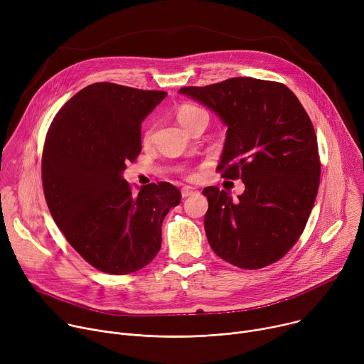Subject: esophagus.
<instances>
[{
	"mask_svg": "<svg viewBox=\"0 0 364 364\" xmlns=\"http://www.w3.org/2000/svg\"><path fill=\"white\" fill-rule=\"evenodd\" d=\"M181 192H182V197H183V198H188V197H192V195H197L200 191H198L197 188L188 186V185H186V186H183V188H182V191H181Z\"/></svg>",
	"mask_w": 364,
	"mask_h": 364,
	"instance_id": "obj_1",
	"label": "esophagus"
}]
</instances>
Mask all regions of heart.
Masks as SVG:
<instances>
[{"mask_svg":"<svg viewBox=\"0 0 364 364\" xmlns=\"http://www.w3.org/2000/svg\"><path fill=\"white\" fill-rule=\"evenodd\" d=\"M200 119H208L205 112L193 105H183L179 110H178V121L181 122V125L188 129L193 122H197Z\"/></svg>","mask_w":364,"mask_h":364,"instance_id":"obj_1","label":"heart"}]
</instances>
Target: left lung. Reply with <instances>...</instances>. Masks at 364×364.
<instances>
[{"label": "left lung", "instance_id": "obj_1", "mask_svg": "<svg viewBox=\"0 0 364 364\" xmlns=\"http://www.w3.org/2000/svg\"><path fill=\"white\" fill-rule=\"evenodd\" d=\"M179 93L210 107L228 127L217 171L245 183L236 201L226 191L204 188L210 246L245 269L282 259L303 233L319 188L321 161L309 115L282 82L252 77Z\"/></svg>", "mask_w": 364, "mask_h": 364}]
</instances>
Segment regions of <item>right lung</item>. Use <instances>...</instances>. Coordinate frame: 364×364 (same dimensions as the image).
<instances>
[{"label":"right lung","mask_w":364,"mask_h":364,"mask_svg":"<svg viewBox=\"0 0 364 364\" xmlns=\"http://www.w3.org/2000/svg\"><path fill=\"white\" fill-rule=\"evenodd\" d=\"M167 96L95 82L55 115L43 146L42 183L53 221L82 259L124 275L150 264L161 246V223L181 203L169 182L134 193L122 178L141 151V122Z\"/></svg>","instance_id":"1"}]
</instances>
